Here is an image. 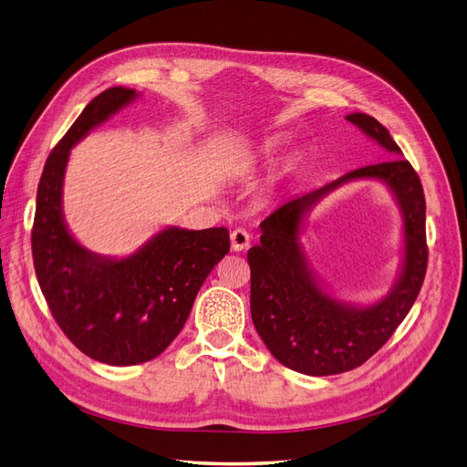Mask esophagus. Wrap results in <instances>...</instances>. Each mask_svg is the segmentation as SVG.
Masks as SVG:
<instances>
[{
    "label": "esophagus",
    "instance_id": "1",
    "mask_svg": "<svg viewBox=\"0 0 467 467\" xmlns=\"http://www.w3.org/2000/svg\"><path fill=\"white\" fill-rule=\"evenodd\" d=\"M248 246H250V233L244 229H234L231 233V248L234 252H243V250H248Z\"/></svg>",
    "mask_w": 467,
    "mask_h": 467
}]
</instances>
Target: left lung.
Instances as JSON below:
<instances>
[{
	"instance_id": "obj_1",
	"label": "left lung",
	"mask_w": 467,
	"mask_h": 467,
	"mask_svg": "<svg viewBox=\"0 0 467 467\" xmlns=\"http://www.w3.org/2000/svg\"><path fill=\"white\" fill-rule=\"evenodd\" d=\"M392 158L359 167L340 179L286 202L262 221L260 244L248 250L250 312L257 335L283 366L323 377L350 371L392 337L416 302L427 271L425 196L410 161L389 130L366 113L347 115ZM373 178L383 182L401 207L405 257L400 279L381 301L356 306L335 299L308 265L299 244L305 215L338 185Z\"/></svg>"
}]
</instances>
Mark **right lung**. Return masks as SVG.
<instances>
[{
  "label": "right lung",
  "instance_id": "1",
  "mask_svg": "<svg viewBox=\"0 0 467 467\" xmlns=\"http://www.w3.org/2000/svg\"><path fill=\"white\" fill-rule=\"evenodd\" d=\"M136 98V90L113 86L84 108L44 165L32 227L34 269L51 316L82 354L109 366L158 358L229 252L224 227H167L127 257L90 252L68 233L63 181L71 148Z\"/></svg>",
  "mask_w": 467,
  "mask_h": 467
}]
</instances>
